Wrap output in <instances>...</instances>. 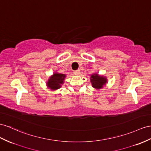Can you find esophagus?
Instances as JSON below:
<instances>
[{
  "mask_svg": "<svg viewBox=\"0 0 151 151\" xmlns=\"http://www.w3.org/2000/svg\"><path fill=\"white\" fill-rule=\"evenodd\" d=\"M73 73H74V74H75V75H80V70H76V71H75L74 72H73Z\"/></svg>",
  "mask_w": 151,
  "mask_h": 151,
  "instance_id": "obj_1",
  "label": "esophagus"
}]
</instances>
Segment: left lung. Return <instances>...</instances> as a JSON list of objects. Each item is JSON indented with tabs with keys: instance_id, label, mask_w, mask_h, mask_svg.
Instances as JSON below:
<instances>
[{
	"instance_id": "8db88e82",
	"label": "left lung",
	"mask_w": 151,
	"mask_h": 151,
	"mask_svg": "<svg viewBox=\"0 0 151 151\" xmlns=\"http://www.w3.org/2000/svg\"><path fill=\"white\" fill-rule=\"evenodd\" d=\"M91 83L92 87L96 89H101L108 82L106 77L103 75H99L98 73H94L91 75Z\"/></svg>"
}]
</instances>
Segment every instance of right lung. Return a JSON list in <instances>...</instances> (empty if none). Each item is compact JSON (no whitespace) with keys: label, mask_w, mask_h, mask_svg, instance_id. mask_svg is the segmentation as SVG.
Instances as JSON below:
<instances>
[{"label":"right lung","mask_w":151,"mask_h":151,"mask_svg":"<svg viewBox=\"0 0 151 151\" xmlns=\"http://www.w3.org/2000/svg\"><path fill=\"white\" fill-rule=\"evenodd\" d=\"M66 77L65 74L55 72L53 75L49 77L47 82H46V86L48 88L53 91H55L60 88L64 84V80Z\"/></svg>","instance_id":"1"}]
</instances>
